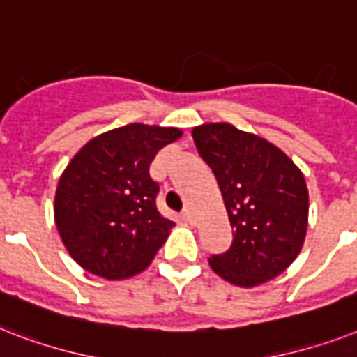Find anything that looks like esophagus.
Wrapping results in <instances>:
<instances>
[{
  "instance_id": "34e87169",
  "label": "esophagus",
  "mask_w": 357,
  "mask_h": 357,
  "mask_svg": "<svg viewBox=\"0 0 357 357\" xmlns=\"http://www.w3.org/2000/svg\"><path fill=\"white\" fill-rule=\"evenodd\" d=\"M181 218H183L187 224H192L194 218H192V213H190V208H185L183 213H181Z\"/></svg>"
}]
</instances>
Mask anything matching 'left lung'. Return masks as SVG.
Returning <instances> with one entry per match:
<instances>
[{
  "instance_id": "obj_1",
  "label": "left lung",
  "mask_w": 357,
  "mask_h": 357,
  "mask_svg": "<svg viewBox=\"0 0 357 357\" xmlns=\"http://www.w3.org/2000/svg\"><path fill=\"white\" fill-rule=\"evenodd\" d=\"M194 143L222 190L233 244L208 264L240 288L275 279L297 259L308 227V187L280 149L229 123L192 130Z\"/></svg>"
}]
</instances>
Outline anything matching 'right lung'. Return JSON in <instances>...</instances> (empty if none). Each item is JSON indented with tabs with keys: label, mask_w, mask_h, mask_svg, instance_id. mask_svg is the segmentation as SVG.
<instances>
[{
	"label": "right lung",
	"mask_w": 357,
	"mask_h": 357,
	"mask_svg": "<svg viewBox=\"0 0 357 357\" xmlns=\"http://www.w3.org/2000/svg\"><path fill=\"white\" fill-rule=\"evenodd\" d=\"M179 128L126 124L93 137L60 176L54 222L63 245L89 273L130 279L149 268L174 222L158 211L150 163Z\"/></svg>",
	"instance_id": "right-lung-1"
}]
</instances>
